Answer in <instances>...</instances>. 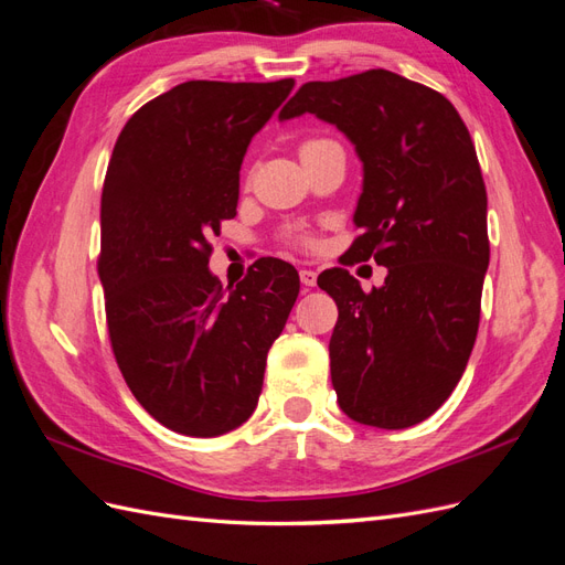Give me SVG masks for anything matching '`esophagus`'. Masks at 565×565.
I'll list each match as a JSON object with an SVG mask.
<instances>
[{
  "label": "esophagus",
  "mask_w": 565,
  "mask_h": 565,
  "mask_svg": "<svg viewBox=\"0 0 565 565\" xmlns=\"http://www.w3.org/2000/svg\"><path fill=\"white\" fill-rule=\"evenodd\" d=\"M299 278H301V285H306V287H316L318 273H316V270H311V268H301V270H299Z\"/></svg>",
  "instance_id": "esophagus-1"
}]
</instances>
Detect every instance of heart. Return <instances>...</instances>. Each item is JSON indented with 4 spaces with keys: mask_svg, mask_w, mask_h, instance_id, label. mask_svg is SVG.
Here are the masks:
<instances>
[{
    "mask_svg": "<svg viewBox=\"0 0 565 565\" xmlns=\"http://www.w3.org/2000/svg\"><path fill=\"white\" fill-rule=\"evenodd\" d=\"M322 139H311V141H306L301 148H309V146H313V143H320Z\"/></svg>",
    "mask_w": 565,
    "mask_h": 565,
    "instance_id": "heart-1",
    "label": "heart"
}]
</instances>
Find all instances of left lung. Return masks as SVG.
Masks as SVG:
<instances>
[{
    "label": "left lung",
    "instance_id": "8db88e82",
    "mask_svg": "<svg viewBox=\"0 0 565 565\" xmlns=\"http://www.w3.org/2000/svg\"><path fill=\"white\" fill-rule=\"evenodd\" d=\"M303 113L337 125L363 160L347 254L388 268L370 292L347 268L318 276L339 309L337 401L358 424L407 429L450 398L478 334L490 262L481 164L446 96L382 67L301 84L280 119Z\"/></svg>",
    "mask_w": 565,
    "mask_h": 565
}]
</instances>
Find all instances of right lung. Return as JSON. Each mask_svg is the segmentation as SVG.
<instances>
[{
	"label": "right lung",
	"mask_w": 565,
	"mask_h": 565,
	"mask_svg": "<svg viewBox=\"0 0 565 565\" xmlns=\"http://www.w3.org/2000/svg\"><path fill=\"white\" fill-rule=\"evenodd\" d=\"M292 87V77L183 82L136 110L113 148L98 252L108 339L134 398L183 436H221L252 417L299 297L297 268L273 256L228 295L207 268L252 136Z\"/></svg>",
	"instance_id": "right-lung-1"
}]
</instances>
